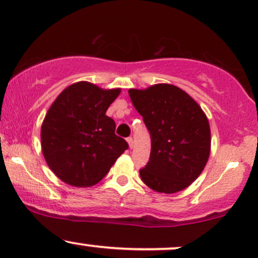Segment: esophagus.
Masks as SVG:
<instances>
[{
  "mask_svg": "<svg viewBox=\"0 0 258 258\" xmlns=\"http://www.w3.org/2000/svg\"><path fill=\"white\" fill-rule=\"evenodd\" d=\"M127 143H128V145H130V148H133V138L132 137H128L127 138Z\"/></svg>",
  "mask_w": 258,
  "mask_h": 258,
  "instance_id": "34e87169",
  "label": "esophagus"
}]
</instances>
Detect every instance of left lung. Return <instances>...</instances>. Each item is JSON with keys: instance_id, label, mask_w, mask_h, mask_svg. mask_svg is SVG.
I'll use <instances>...</instances> for the list:
<instances>
[{"instance_id": "obj_1", "label": "left lung", "mask_w": 258, "mask_h": 258, "mask_svg": "<svg viewBox=\"0 0 258 258\" xmlns=\"http://www.w3.org/2000/svg\"><path fill=\"white\" fill-rule=\"evenodd\" d=\"M130 97L151 138L148 163L139 170L145 185L175 194L194 182L210 154V127L191 96L169 84L131 89Z\"/></svg>"}]
</instances>
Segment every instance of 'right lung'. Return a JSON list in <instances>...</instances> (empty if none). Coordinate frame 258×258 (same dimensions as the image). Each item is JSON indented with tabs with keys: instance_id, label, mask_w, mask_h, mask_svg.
<instances>
[{
	"instance_id": "obj_1",
	"label": "right lung",
	"mask_w": 258,
	"mask_h": 258,
	"mask_svg": "<svg viewBox=\"0 0 258 258\" xmlns=\"http://www.w3.org/2000/svg\"><path fill=\"white\" fill-rule=\"evenodd\" d=\"M120 89L103 90L88 82L68 86L49 108L40 130L42 150L57 178L76 187L97 184L128 144L115 135L105 115Z\"/></svg>"
}]
</instances>
